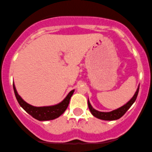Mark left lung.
I'll use <instances>...</instances> for the list:
<instances>
[{
    "mask_svg": "<svg viewBox=\"0 0 152 152\" xmlns=\"http://www.w3.org/2000/svg\"><path fill=\"white\" fill-rule=\"evenodd\" d=\"M138 90H139V86L138 87L135 94L133 95L132 99H131L129 102H128L125 105L118 108V109L115 110L113 111L108 112V113H104V112H99L96 110L94 109V108L91 107L89 99H88V106H89V110L91 113V114H92L94 117L99 118V119L104 120V121H115V120L119 119V118H121V117L128 111V110L131 107V105L134 103V102L136 101L138 94Z\"/></svg>",
    "mask_w": 152,
    "mask_h": 152,
    "instance_id": "left-lung-1",
    "label": "left lung"
}]
</instances>
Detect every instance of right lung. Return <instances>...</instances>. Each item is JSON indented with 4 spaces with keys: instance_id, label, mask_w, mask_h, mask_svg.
<instances>
[{
    "instance_id": "1",
    "label": "right lung",
    "mask_w": 152,
    "mask_h": 152,
    "mask_svg": "<svg viewBox=\"0 0 152 152\" xmlns=\"http://www.w3.org/2000/svg\"><path fill=\"white\" fill-rule=\"evenodd\" d=\"M13 87H14L15 96H16V99H17L20 106L26 113H29L30 115L40 121L53 120L58 118L59 116H61L64 113L65 110L67 109L68 104H69L70 99H71V96L73 94V91H74V90H72V91H70L67 95V96L61 102H60L58 104H56V105L48 107H34L26 103L18 94L16 87L14 86V84H13Z\"/></svg>"
}]
</instances>
